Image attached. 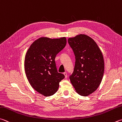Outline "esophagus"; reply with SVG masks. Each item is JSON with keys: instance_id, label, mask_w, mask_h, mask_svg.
Returning a JSON list of instances; mask_svg holds the SVG:
<instances>
[{"instance_id": "obj_1", "label": "esophagus", "mask_w": 122, "mask_h": 122, "mask_svg": "<svg viewBox=\"0 0 122 122\" xmlns=\"http://www.w3.org/2000/svg\"><path fill=\"white\" fill-rule=\"evenodd\" d=\"M63 75H65V78H67V72H63Z\"/></svg>"}]
</instances>
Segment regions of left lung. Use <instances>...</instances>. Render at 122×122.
<instances>
[{
  "label": "left lung",
  "instance_id": "obj_1",
  "mask_svg": "<svg viewBox=\"0 0 122 122\" xmlns=\"http://www.w3.org/2000/svg\"><path fill=\"white\" fill-rule=\"evenodd\" d=\"M74 53L75 65L69 78L76 91L87 96L96 91L103 78L105 64L102 52L93 39L79 35L68 40Z\"/></svg>",
  "mask_w": 122,
  "mask_h": 122
}]
</instances>
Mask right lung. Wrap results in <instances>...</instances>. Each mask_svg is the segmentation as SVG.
<instances>
[{
  "label": "right lung",
  "instance_id": "obj_1",
  "mask_svg": "<svg viewBox=\"0 0 122 122\" xmlns=\"http://www.w3.org/2000/svg\"><path fill=\"white\" fill-rule=\"evenodd\" d=\"M67 43L66 37H41L33 43L25 55L24 69L34 89L45 97L53 95L65 75L57 72L55 58Z\"/></svg>",
  "mask_w": 122,
  "mask_h": 122
}]
</instances>
